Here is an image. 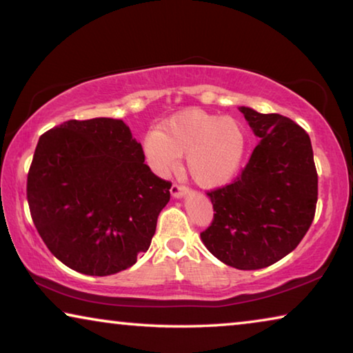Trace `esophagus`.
Returning a JSON list of instances; mask_svg holds the SVG:
<instances>
[{"mask_svg":"<svg viewBox=\"0 0 353 353\" xmlns=\"http://www.w3.org/2000/svg\"><path fill=\"white\" fill-rule=\"evenodd\" d=\"M170 191H171L172 198H176V199L185 198V196L190 193L187 187H183V185H177V183H172V187H171Z\"/></svg>","mask_w":353,"mask_h":353,"instance_id":"1","label":"esophagus"}]
</instances>
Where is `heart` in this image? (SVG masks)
<instances>
[{"label": "heart", "mask_w": 353, "mask_h": 353, "mask_svg": "<svg viewBox=\"0 0 353 353\" xmlns=\"http://www.w3.org/2000/svg\"><path fill=\"white\" fill-rule=\"evenodd\" d=\"M248 148L244 128L235 118L204 110L179 112L160 124L145 140L148 165L165 174L185 154V163L201 187L214 188L234 179Z\"/></svg>", "instance_id": "1"}]
</instances>
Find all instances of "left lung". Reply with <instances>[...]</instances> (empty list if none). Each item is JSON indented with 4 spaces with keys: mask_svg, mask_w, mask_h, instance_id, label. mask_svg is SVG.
<instances>
[{
    "mask_svg": "<svg viewBox=\"0 0 353 353\" xmlns=\"http://www.w3.org/2000/svg\"><path fill=\"white\" fill-rule=\"evenodd\" d=\"M260 141L236 181L207 193L213 223L201 234L218 260L261 270L297 248L318 202L312 141L292 119L238 107Z\"/></svg>",
    "mask_w": 353,
    "mask_h": 353,
    "instance_id": "8db88e82",
    "label": "left lung"
}]
</instances>
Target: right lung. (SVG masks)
Here are the masks:
<instances>
[{
	"label": "right lung",
	"instance_id": "1",
	"mask_svg": "<svg viewBox=\"0 0 353 353\" xmlns=\"http://www.w3.org/2000/svg\"><path fill=\"white\" fill-rule=\"evenodd\" d=\"M170 188L123 119H70L39 139L28 204L57 260L104 277L135 265L151 246Z\"/></svg>",
	"mask_w": 353,
	"mask_h": 353
}]
</instances>
